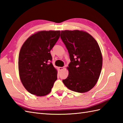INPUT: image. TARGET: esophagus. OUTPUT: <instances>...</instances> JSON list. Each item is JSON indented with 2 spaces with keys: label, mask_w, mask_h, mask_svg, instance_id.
<instances>
[{
  "label": "esophagus",
  "mask_w": 123,
  "mask_h": 123,
  "mask_svg": "<svg viewBox=\"0 0 123 123\" xmlns=\"http://www.w3.org/2000/svg\"><path fill=\"white\" fill-rule=\"evenodd\" d=\"M59 69L60 71H62V70H63L64 69V67H59Z\"/></svg>",
  "instance_id": "esophagus-1"
}]
</instances>
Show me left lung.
<instances>
[{"label":"left lung","instance_id":"8db88e82","mask_svg":"<svg viewBox=\"0 0 123 123\" xmlns=\"http://www.w3.org/2000/svg\"><path fill=\"white\" fill-rule=\"evenodd\" d=\"M60 37L71 61L68 67V76L62 81L75 92H87L96 84L102 68L103 58L98 44L89 34L78 30L62 31Z\"/></svg>","mask_w":123,"mask_h":123}]
</instances>
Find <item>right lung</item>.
Returning a JSON list of instances; mask_svg holds the SVG:
<instances>
[{
  "label": "right lung",
  "instance_id": "1",
  "mask_svg": "<svg viewBox=\"0 0 123 123\" xmlns=\"http://www.w3.org/2000/svg\"><path fill=\"white\" fill-rule=\"evenodd\" d=\"M60 35V31H40L28 37L20 49L18 57L20 79L26 89L33 95H48L57 79L50 51Z\"/></svg>",
  "mask_w": 123,
  "mask_h": 123
}]
</instances>
